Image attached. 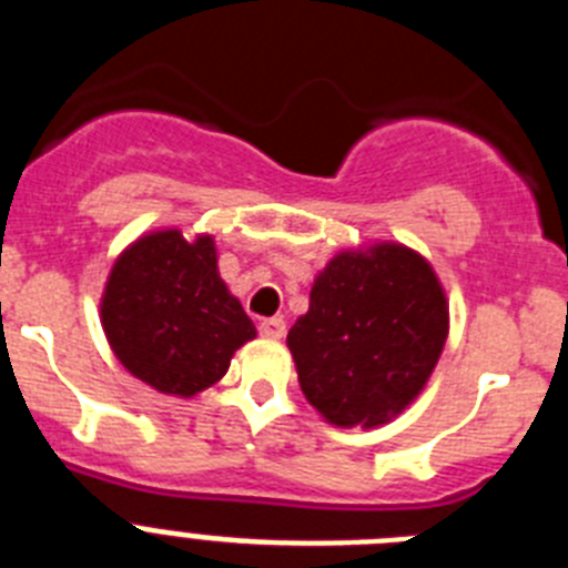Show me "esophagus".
I'll use <instances>...</instances> for the list:
<instances>
[{
    "instance_id": "esophagus-1",
    "label": "esophagus",
    "mask_w": 568,
    "mask_h": 568,
    "mask_svg": "<svg viewBox=\"0 0 568 568\" xmlns=\"http://www.w3.org/2000/svg\"><path fill=\"white\" fill-rule=\"evenodd\" d=\"M258 333L270 341H278L287 333V324H284V318H264L258 324Z\"/></svg>"
}]
</instances>
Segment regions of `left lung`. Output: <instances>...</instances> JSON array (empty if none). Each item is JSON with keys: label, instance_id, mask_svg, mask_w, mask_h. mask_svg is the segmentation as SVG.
Masks as SVG:
<instances>
[{"label": "left lung", "instance_id": "8db88e82", "mask_svg": "<svg viewBox=\"0 0 568 568\" xmlns=\"http://www.w3.org/2000/svg\"><path fill=\"white\" fill-rule=\"evenodd\" d=\"M446 335L449 304L433 264L398 241H375L341 250L315 275L287 346L321 418L375 429L418 398Z\"/></svg>", "mask_w": 568, "mask_h": 568}]
</instances>
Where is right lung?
Masks as SVG:
<instances>
[{
    "label": "right lung",
    "mask_w": 568,
    "mask_h": 568,
    "mask_svg": "<svg viewBox=\"0 0 568 568\" xmlns=\"http://www.w3.org/2000/svg\"><path fill=\"white\" fill-rule=\"evenodd\" d=\"M102 329L130 375L193 398L222 381L253 321L219 275L213 235L153 230L122 250L102 293Z\"/></svg>",
    "instance_id": "add662e5"
}]
</instances>
